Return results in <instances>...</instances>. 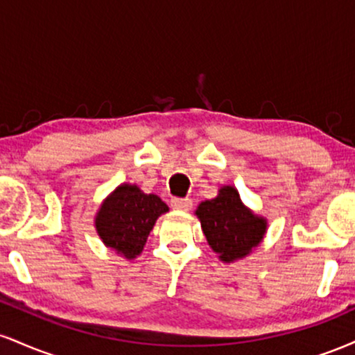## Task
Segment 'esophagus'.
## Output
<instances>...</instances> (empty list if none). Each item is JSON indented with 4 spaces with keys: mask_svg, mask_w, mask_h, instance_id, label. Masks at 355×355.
Returning a JSON list of instances; mask_svg holds the SVG:
<instances>
[{
    "mask_svg": "<svg viewBox=\"0 0 355 355\" xmlns=\"http://www.w3.org/2000/svg\"><path fill=\"white\" fill-rule=\"evenodd\" d=\"M172 207L177 210H190L191 209V200L190 198H172Z\"/></svg>",
    "mask_w": 355,
    "mask_h": 355,
    "instance_id": "34e87169",
    "label": "esophagus"
}]
</instances>
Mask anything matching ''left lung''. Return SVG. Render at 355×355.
I'll return each mask as SVG.
<instances>
[{"label":"left lung","mask_w":355,"mask_h":355,"mask_svg":"<svg viewBox=\"0 0 355 355\" xmlns=\"http://www.w3.org/2000/svg\"><path fill=\"white\" fill-rule=\"evenodd\" d=\"M195 215L211 250L225 263L250 254L267 232V220L247 209L237 189L230 185L222 187L211 200L202 202Z\"/></svg>","instance_id":"1"}]
</instances>
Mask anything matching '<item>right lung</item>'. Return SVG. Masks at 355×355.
Masks as SVG:
<instances>
[{
    "mask_svg": "<svg viewBox=\"0 0 355 355\" xmlns=\"http://www.w3.org/2000/svg\"><path fill=\"white\" fill-rule=\"evenodd\" d=\"M165 211L168 207L158 195L121 183L101 203L95 227L105 245L132 260L141 254L155 222Z\"/></svg>",
    "mask_w": 355,
    "mask_h": 355,
    "instance_id": "obj_1",
    "label": "right lung"
}]
</instances>
